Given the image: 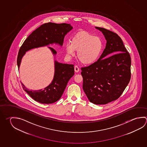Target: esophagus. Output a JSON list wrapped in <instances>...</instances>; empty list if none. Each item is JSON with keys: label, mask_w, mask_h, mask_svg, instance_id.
Listing matches in <instances>:
<instances>
[{"label": "esophagus", "mask_w": 147, "mask_h": 147, "mask_svg": "<svg viewBox=\"0 0 147 147\" xmlns=\"http://www.w3.org/2000/svg\"><path fill=\"white\" fill-rule=\"evenodd\" d=\"M74 71L75 72H78L80 71V68L77 65H75L74 67Z\"/></svg>", "instance_id": "esophagus-1"}]
</instances>
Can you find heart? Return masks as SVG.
<instances>
[{
	"label": "heart",
	"instance_id": "obj_1",
	"mask_svg": "<svg viewBox=\"0 0 147 147\" xmlns=\"http://www.w3.org/2000/svg\"><path fill=\"white\" fill-rule=\"evenodd\" d=\"M66 55L72 57L77 51V57L82 64L92 65L98 60L103 49V42L98 36L86 31L76 34L65 45Z\"/></svg>",
	"mask_w": 147,
	"mask_h": 147
}]
</instances>
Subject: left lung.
<instances>
[{
  "label": "left lung",
  "instance_id": "obj_1",
  "mask_svg": "<svg viewBox=\"0 0 147 147\" xmlns=\"http://www.w3.org/2000/svg\"><path fill=\"white\" fill-rule=\"evenodd\" d=\"M106 40L100 58L82 67V88L90 102L106 104L118 99L131 79V60L120 37L116 33L95 27Z\"/></svg>",
  "mask_w": 147,
  "mask_h": 147
}]
</instances>
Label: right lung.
I'll return each mask as SVG.
<instances>
[{
  "label": "right lung",
  "instance_id": "right-lung-1",
  "mask_svg": "<svg viewBox=\"0 0 147 147\" xmlns=\"http://www.w3.org/2000/svg\"><path fill=\"white\" fill-rule=\"evenodd\" d=\"M73 29L70 24L48 23L42 25L30 34L24 42L18 52L17 65L18 70L22 59L26 52L34 49L46 47L50 44H58L62 47L65 36ZM54 56L57 52L49 47ZM55 72L52 82L43 90H28L23 85L24 90L34 100L42 104H51L61 97L67 82L74 74V65L63 64L55 60Z\"/></svg>",
  "mask_w": 147,
  "mask_h": 147
}]
</instances>
